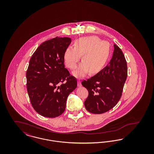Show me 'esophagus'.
<instances>
[{
	"mask_svg": "<svg viewBox=\"0 0 154 154\" xmlns=\"http://www.w3.org/2000/svg\"><path fill=\"white\" fill-rule=\"evenodd\" d=\"M81 85H81L80 81L78 80V81H77V86H78L79 87H81Z\"/></svg>",
	"mask_w": 154,
	"mask_h": 154,
	"instance_id": "esophagus-1",
	"label": "esophagus"
}]
</instances>
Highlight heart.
Returning <instances> with one entry per match:
<instances>
[{
  "label": "heart",
  "mask_w": 154,
  "mask_h": 154,
  "mask_svg": "<svg viewBox=\"0 0 154 154\" xmlns=\"http://www.w3.org/2000/svg\"><path fill=\"white\" fill-rule=\"evenodd\" d=\"M111 53V45L96 36L81 37L74 43V47L69 46L63 54L66 66L73 70L82 55V62L73 72L77 77L85 76L90 71L92 74L101 71L107 63Z\"/></svg>",
  "instance_id": "1"
}]
</instances>
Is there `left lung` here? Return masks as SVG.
I'll return each mask as SVG.
<instances>
[{
	"mask_svg": "<svg viewBox=\"0 0 154 154\" xmlns=\"http://www.w3.org/2000/svg\"><path fill=\"white\" fill-rule=\"evenodd\" d=\"M109 64L101 71L81 84L88 90L84 106L89 112L102 114L112 109L119 100L127 78V63L119 47L114 44Z\"/></svg>",
	"mask_w": 154,
	"mask_h": 154,
	"instance_id": "1",
	"label": "left lung"
}]
</instances>
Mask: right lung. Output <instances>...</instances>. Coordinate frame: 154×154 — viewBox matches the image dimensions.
<instances>
[{
	"mask_svg": "<svg viewBox=\"0 0 154 154\" xmlns=\"http://www.w3.org/2000/svg\"><path fill=\"white\" fill-rule=\"evenodd\" d=\"M71 42L67 37L45 41L30 59L26 71L28 95L33 109L45 117L61 115L68 96L77 87L76 79L64 65L63 54Z\"/></svg>",
	"mask_w": 154,
	"mask_h": 154,
	"instance_id": "1",
	"label": "right lung"
}]
</instances>
